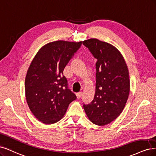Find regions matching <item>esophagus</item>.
I'll list each match as a JSON object with an SVG mask.
<instances>
[{"instance_id":"34e87169","label":"esophagus","mask_w":156,"mask_h":156,"mask_svg":"<svg viewBox=\"0 0 156 156\" xmlns=\"http://www.w3.org/2000/svg\"><path fill=\"white\" fill-rule=\"evenodd\" d=\"M82 93L81 92H80V93H76V97H77V98L78 99H80V97H82Z\"/></svg>"}]
</instances>
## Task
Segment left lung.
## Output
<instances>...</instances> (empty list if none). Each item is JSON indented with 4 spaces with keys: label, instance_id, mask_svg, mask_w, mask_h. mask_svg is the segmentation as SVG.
<instances>
[{
    "label": "left lung",
    "instance_id": "obj_1",
    "mask_svg": "<svg viewBox=\"0 0 156 156\" xmlns=\"http://www.w3.org/2000/svg\"><path fill=\"white\" fill-rule=\"evenodd\" d=\"M83 44L97 59L94 99L83 104V109L93 124L104 126L116 119L126 104L130 88L128 67L112 44L94 38L85 40Z\"/></svg>",
    "mask_w": 156,
    "mask_h": 156
}]
</instances>
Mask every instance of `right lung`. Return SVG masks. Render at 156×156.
<instances>
[{"label": "right lung", "instance_id": "right-lung-1", "mask_svg": "<svg viewBox=\"0 0 156 156\" xmlns=\"http://www.w3.org/2000/svg\"><path fill=\"white\" fill-rule=\"evenodd\" d=\"M82 41H53L44 45L34 58L25 78V95L30 111L46 124L58 122L76 97L68 89L63 70Z\"/></svg>", "mask_w": 156, "mask_h": 156}]
</instances>
